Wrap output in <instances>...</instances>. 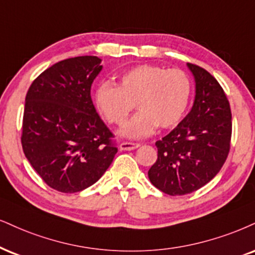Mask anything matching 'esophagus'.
<instances>
[{
  "instance_id": "esophagus-1",
  "label": "esophagus",
  "mask_w": 255,
  "mask_h": 255,
  "mask_svg": "<svg viewBox=\"0 0 255 255\" xmlns=\"http://www.w3.org/2000/svg\"><path fill=\"white\" fill-rule=\"evenodd\" d=\"M139 146L138 143H131V142H123L119 144V150H134Z\"/></svg>"
}]
</instances>
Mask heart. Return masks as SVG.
<instances>
[{
	"instance_id": "b5f03b06",
	"label": "heart",
	"mask_w": 255,
	"mask_h": 255,
	"mask_svg": "<svg viewBox=\"0 0 255 255\" xmlns=\"http://www.w3.org/2000/svg\"><path fill=\"white\" fill-rule=\"evenodd\" d=\"M191 81L181 70L140 65L125 72L118 85L103 81L94 103L111 125H123L136 104L139 112L123 128V136L143 138L153 130L174 128L182 121L191 98Z\"/></svg>"
}]
</instances>
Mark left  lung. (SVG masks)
<instances>
[{"label":"left lung","mask_w":255,"mask_h":255,"mask_svg":"<svg viewBox=\"0 0 255 255\" xmlns=\"http://www.w3.org/2000/svg\"><path fill=\"white\" fill-rule=\"evenodd\" d=\"M187 65L196 83L194 105L157 140V161L147 171L157 189L171 196L190 194L213 180L231 149L232 112L224 89L208 71Z\"/></svg>","instance_id":"left-lung-1"}]
</instances>
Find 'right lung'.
Listing matches in <instances>:
<instances>
[{
    "label": "right lung",
    "mask_w": 255,
    "mask_h": 255,
    "mask_svg": "<svg viewBox=\"0 0 255 255\" xmlns=\"http://www.w3.org/2000/svg\"><path fill=\"white\" fill-rule=\"evenodd\" d=\"M100 62L92 55L56 62L27 92L22 149L43 182L61 193H78L96 183L118 151L91 99Z\"/></svg>",
    "instance_id": "right-lung-1"
}]
</instances>
